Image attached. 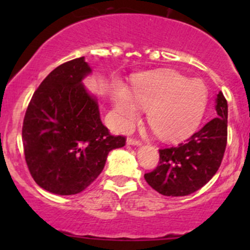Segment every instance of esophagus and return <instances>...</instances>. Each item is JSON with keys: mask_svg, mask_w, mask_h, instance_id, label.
I'll use <instances>...</instances> for the list:
<instances>
[{"mask_svg": "<svg viewBox=\"0 0 250 250\" xmlns=\"http://www.w3.org/2000/svg\"><path fill=\"white\" fill-rule=\"evenodd\" d=\"M127 145L140 146L141 145V141L140 140H137V139H133V138H128V139H127Z\"/></svg>", "mask_w": 250, "mask_h": 250, "instance_id": "1", "label": "esophagus"}]
</instances>
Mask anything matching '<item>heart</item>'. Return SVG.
<instances>
[{"label":"heart","mask_w":250,"mask_h":250,"mask_svg":"<svg viewBox=\"0 0 250 250\" xmlns=\"http://www.w3.org/2000/svg\"><path fill=\"white\" fill-rule=\"evenodd\" d=\"M208 103V89L201 80H188L178 72L143 75L134 78L128 92L113 89L116 125L125 129L147 111V122L158 138L176 141L188 138L200 125Z\"/></svg>","instance_id":"1"}]
</instances>
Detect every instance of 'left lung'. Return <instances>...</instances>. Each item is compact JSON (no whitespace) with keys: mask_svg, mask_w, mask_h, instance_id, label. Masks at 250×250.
<instances>
[{"mask_svg":"<svg viewBox=\"0 0 250 250\" xmlns=\"http://www.w3.org/2000/svg\"><path fill=\"white\" fill-rule=\"evenodd\" d=\"M216 117L176 147L160 150V163L144 175L163 196L180 197L200 190L218 172L228 143V102L221 92L215 99Z\"/></svg>","mask_w":250,"mask_h":250,"instance_id":"left-lung-1","label":"left lung"}]
</instances>
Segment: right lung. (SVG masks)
<instances>
[{
	"mask_svg": "<svg viewBox=\"0 0 250 250\" xmlns=\"http://www.w3.org/2000/svg\"><path fill=\"white\" fill-rule=\"evenodd\" d=\"M92 72L84 57L64 62L42 81L27 106L22 145L30 174L55 195H76L103 172L111 150L123 147L100 120L97 98L83 80Z\"/></svg>",
	"mask_w": 250,
	"mask_h": 250,
	"instance_id": "add662e5",
	"label": "right lung"
}]
</instances>
